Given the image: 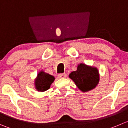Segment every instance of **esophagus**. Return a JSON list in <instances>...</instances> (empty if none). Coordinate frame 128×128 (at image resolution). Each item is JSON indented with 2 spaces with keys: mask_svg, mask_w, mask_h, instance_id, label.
<instances>
[{
  "mask_svg": "<svg viewBox=\"0 0 128 128\" xmlns=\"http://www.w3.org/2000/svg\"><path fill=\"white\" fill-rule=\"evenodd\" d=\"M58 76L60 78H65L66 77V74H65V73L64 74H60L58 75Z\"/></svg>",
  "mask_w": 128,
  "mask_h": 128,
  "instance_id": "obj_1",
  "label": "esophagus"
}]
</instances>
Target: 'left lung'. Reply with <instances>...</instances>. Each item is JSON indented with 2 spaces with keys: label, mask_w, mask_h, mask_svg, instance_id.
Listing matches in <instances>:
<instances>
[{
  "label": "left lung",
  "mask_w": 128,
  "mask_h": 128,
  "mask_svg": "<svg viewBox=\"0 0 128 128\" xmlns=\"http://www.w3.org/2000/svg\"><path fill=\"white\" fill-rule=\"evenodd\" d=\"M71 78L80 90L87 92L94 89L98 84L100 75L97 67L80 63L76 70L69 74Z\"/></svg>",
  "instance_id": "obj_1"
}]
</instances>
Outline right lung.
Instances as JSON below:
<instances>
[{
	"label": "right lung",
	"instance_id": "obj_1",
	"mask_svg": "<svg viewBox=\"0 0 128 128\" xmlns=\"http://www.w3.org/2000/svg\"><path fill=\"white\" fill-rule=\"evenodd\" d=\"M55 78L52 75L41 70L34 79V88L38 92H44L50 88Z\"/></svg>",
	"mask_w": 128,
	"mask_h": 128
}]
</instances>
